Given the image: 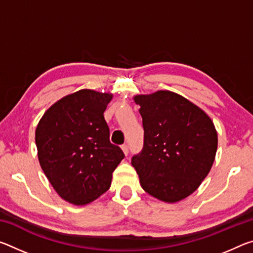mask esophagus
Here are the masks:
<instances>
[{
	"label": "esophagus",
	"instance_id": "esophagus-1",
	"mask_svg": "<svg viewBox=\"0 0 253 253\" xmlns=\"http://www.w3.org/2000/svg\"><path fill=\"white\" fill-rule=\"evenodd\" d=\"M122 149H123V152H124V154H125V155H128V153H129V147H128L127 144H124L122 146Z\"/></svg>",
	"mask_w": 253,
	"mask_h": 253
}]
</instances>
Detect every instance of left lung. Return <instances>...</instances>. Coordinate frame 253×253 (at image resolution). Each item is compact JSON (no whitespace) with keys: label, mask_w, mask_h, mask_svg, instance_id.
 Listing matches in <instances>:
<instances>
[{"label":"left lung","mask_w":253,"mask_h":253,"mask_svg":"<svg viewBox=\"0 0 253 253\" xmlns=\"http://www.w3.org/2000/svg\"><path fill=\"white\" fill-rule=\"evenodd\" d=\"M134 99L144 128L142 151L131 157L140 185L164 202L185 199L207 177L215 158L217 134L211 118L170 91Z\"/></svg>","instance_id":"obj_1"}]
</instances>
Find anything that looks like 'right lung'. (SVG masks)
Here are the masks:
<instances>
[{
    "mask_svg": "<svg viewBox=\"0 0 253 253\" xmlns=\"http://www.w3.org/2000/svg\"><path fill=\"white\" fill-rule=\"evenodd\" d=\"M113 98L83 89L45 111L36 130L42 169L57 193L84 205L108 191L113 172L125 155L110 143L104 113Z\"/></svg>",
    "mask_w": 253,
    "mask_h": 253,
    "instance_id": "add662e5",
    "label": "right lung"
}]
</instances>
